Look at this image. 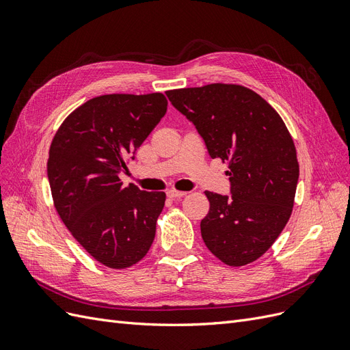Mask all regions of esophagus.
Masks as SVG:
<instances>
[{
  "label": "esophagus",
  "instance_id": "34e87169",
  "mask_svg": "<svg viewBox=\"0 0 350 350\" xmlns=\"http://www.w3.org/2000/svg\"><path fill=\"white\" fill-rule=\"evenodd\" d=\"M185 194H187V193H184V191H176V189H169V191H167V197L172 198V200H175V198H183Z\"/></svg>",
  "mask_w": 350,
  "mask_h": 350
}]
</instances>
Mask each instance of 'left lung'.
Here are the masks:
<instances>
[{
  "label": "left lung",
  "mask_w": 350,
  "mask_h": 350,
  "mask_svg": "<svg viewBox=\"0 0 350 350\" xmlns=\"http://www.w3.org/2000/svg\"><path fill=\"white\" fill-rule=\"evenodd\" d=\"M203 137L211 159L228 162L232 197L206 191L210 203L201 237L230 267L256 261L292 215L299 163L280 115L241 84L211 83L166 92Z\"/></svg>",
  "instance_id": "1"
}]
</instances>
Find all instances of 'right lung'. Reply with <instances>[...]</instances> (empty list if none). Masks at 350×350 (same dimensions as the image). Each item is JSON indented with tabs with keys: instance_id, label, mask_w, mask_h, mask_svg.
Listing matches in <instances>:
<instances>
[{
	"instance_id": "1",
	"label": "right lung",
	"mask_w": 350,
	"mask_h": 350,
	"mask_svg": "<svg viewBox=\"0 0 350 350\" xmlns=\"http://www.w3.org/2000/svg\"><path fill=\"white\" fill-rule=\"evenodd\" d=\"M162 93L103 94L59 125L48 179L57 213L80 245L109 269H126L150 250L166 194L147 193L118 174L166 113Z\"/></svg>"
}]
</instances>
